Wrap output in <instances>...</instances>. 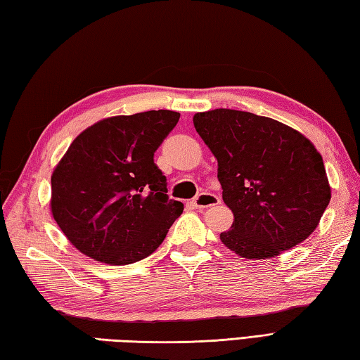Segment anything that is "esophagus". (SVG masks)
<instances>
[{
  "mask_svg": "<svg viewBox=\"0 0 360 360\" xmlns=\"http://www.w3.org/2000/svg\"><path fill=\"white\" fill-rule=\"evenodd\" d=\"M218 204H221V199H219L217 194H212V193H200L193 200V205L200 210L209 209V207H215Z\"/></svg>",
  "mask_w": 360,
  "mask_h": 360,
  "instance_id": "esophagus-1",
  "label": "esophagus"
}]
</instances>
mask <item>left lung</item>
Wrapping results in <instances>:
<instances>
[{
  "label": "left lung",
  "instance_id": "obj_1",
  "mask_svg": "<svg viewBox=\"0 0 360 360\" xmlns=\"http://www.w3.org/2000/svg\"><path fill=\"white\" fill-rule=\"evenodd\" d=\"M194 128L218 161L223 200L234 213L221 242L247 259H269L316 229L330 202L323 156L289 126L251 112L196 113Z\"/></svg>",
  "mask_w": 360,
  "mask_h": 360
}]
</instances>
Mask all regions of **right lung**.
I'll list each match as a JSON object with an SVG mask.
<instances>
[{
	"mask_svg": "<svg viewBox=\"0 0 360 360\" xmlns=\"http://www.w3.org/2000/svg\"><path fill=\"white\" fill-rule=\"evenodd\" d=\"M180 113L148 110L101 120L69 145L52 174V213L88 257L124 266L160 247L184 204L169 199L155 151Z\"/></svg>",
	"mask_w": 360,
	"mask_h": 360,
	"instance_id": "add662e5",
	"label": "right lung"
}]
</instances>
